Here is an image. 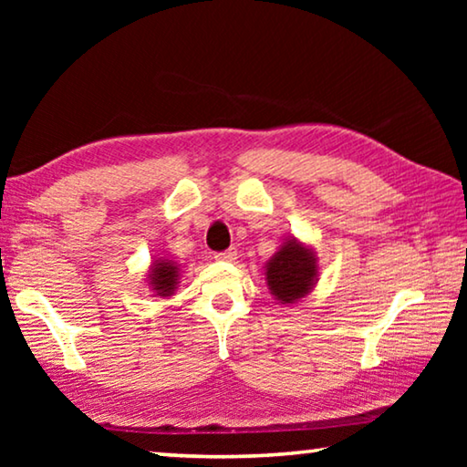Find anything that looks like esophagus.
Here are the masks:
<instances>
[{
  "label": "esophagus",
  "instance_id": "34e87169",
  "mask_svg": "<svg viewBox=\"0 0 467 467\" xmlns=\"http://www.w3.org/2000/svg\"><path fill=\"white\" fill-rule=\"evenodd\" d=\"M216 259H218V262H234L236 251L228 249V251H223V253H216Z\"/></svg>",
  "mask_w": 467,
  "mask_h": 467
}]
</instances>
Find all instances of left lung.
<instances>
[{"label": "left lung", "mask_w": 467, "mask_h": 467, "mask_svg": "<svg viewBox=\"0 0 467 467\" xmlns=\"http://www.w3.org/2000/svg\"><path fill=\"white\" fill-rule=\"evenodd\" d=\"M319 280L317 255L309 244L296 236L280 244V249L265 264V282L272 296L280 305H296L315 288Z\"/></svg>", "instance_id": "8db88e82"}]
</instances>
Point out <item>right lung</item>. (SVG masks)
<instances>
[{
	"mask_svg": "<svg viewBox=\"0 0 467 467\" xmlns=\"http://www.w3.org/2000/svg\"><path fill=\"white\" fill-rule=\"evenodd\" d=\"M181 280V267L172 259L158 257L152 262L148 270V288L154 292L156 296L169 298L175 295L177 284Z\"/></svg>",
	"mask_w": 467,
	"mask_h": 467,
	"instance_id": "obj_1",
	"label": "right lung"
}]
</instances>
